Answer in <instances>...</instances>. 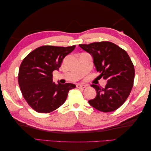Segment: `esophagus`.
Here are the masks:
<instances>
[{
  "label": "esophagus",
  "instance_id": "esophagus-1",
  "mask_svg": "<svg viewBox=\"0 0 151 151\" xmlns=\"http://www.w3.org/2000/svg\"><path fill=\"white\" fill-rule=\"evenodd\" d=\"M76 87H77L78 88H86V86L81 84V83H78V84L76 85Z\"/></svg>",
  "mask_w": 151,
  "mask_h": 151
}]
</instances>
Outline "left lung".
<instances>
[{"label":"left lung","instance_id":"8db88e82","mask_svg":"<svg viewBox=\"0 0 151 151\" xmlns=\"http://www.w3.org/2000/svg\"><path fill=\"white\" fill-rule=\"evenodd\" d=\"M80 47L92 56L99 78L107 81L102 88L92 84L97 92L96 98L88 101L96 110L104 112L120 108L131 92L134 80V68L127 51L109 41L81 44Z\"/></svg>","mask_w":151,"mask_h":151}]
</instances>
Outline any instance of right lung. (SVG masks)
I'll return each instance as SVG.
<instances>
[{"label":"right lung","mask_w":151,"mask_h":151,"mask_svg":"<svg viewBox=\"0 0 151 151\" xmlns=\"http://www.w3.org/2000/svg\"><path fill=\"white\" fill-rule=\"evenodd\" d=\"M76 45L41 46L29 53L20 65L19 85L24 98L36 112L49 113L65 102L69 91L75 88L70 83L56 84L53 71L59 70L64 58Z\"/></svg>","instance_id":"add662e5"}]
</instances>
